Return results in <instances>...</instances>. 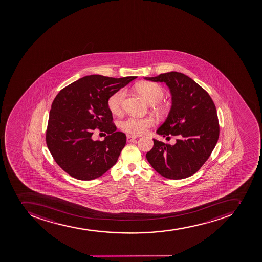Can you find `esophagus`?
I'll return each mask as SVG.
<instances>
[{
    "label": "esophagus",
    "mask_w": 262,
    "mask_h": 262,
    "mask_svg": "<svg viewBox=\"0 0 262 262\" xmlns=\"http://www.w3.org/2000/svg\"><path fill=\"white\" fill-rule=\"evenodd\" d=\"M136 139H137V137H135V136H132V135H127V137H126V140H127L128 142H132V141Z\"/></svg>",
    "instance_id": "obj_1"
}]
</instances>
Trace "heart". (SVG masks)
<instances>
[{
    "mask_svg": "<svg viewBox=\"0 0 262 262\" xmlns=\"http://www.w3.org/2000/svg\"><path fill=\"white\" fill-rule=\"evenodd\" d=\"M136 89L137 92L150 104H158L165 96L164 88L159 83L154 82H143L137 85ZM125 97V89H121L110 96L107 104L112 113H121ZM154 123L155 120L152 117L132 116L121 121V128L129 134L141 135L146 133L149 128L154 125Z\"/></svg>",
    "mask_w": 262,
    "mask_h": 262,
    "instance_id": "b5f03b06",
    "label": "heart"
}]
</instances>
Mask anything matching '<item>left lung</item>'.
<instances>
[{"instance_id":"obj_1","label":"left lung","mask_w":262,"mask_h":262,"mask_svg":"<svg viewBox=\"0 0 262 262\" xmlns=\"http://www.w3.org/2000/svg\"><path fill=\"white\" fill-rule=\"evenodd\" d=\"M150 81L164 82L171 94V111L157 133L178 137L175 145L153 139L146 159L166 179H183L196 173L215 147L220 125L215 104L205 90L182 73L146 77Z\"/></svg>"}]
</instances>
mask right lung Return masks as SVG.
<instances>
[{
    "label": "right lung",
    "instance_id": "obj_1",
    "mask_svg": "<svg viewBox=\"0 0 262 262\" xmlns=\"http://www.w3.org/2000/svg\"><path fill=\"white\" fill-rule=\"evenodd\" d=\"M137 77L84 76L61 90L52 103L46 143L57 164L79 180H93L105 173L118 160L126 142L116 132L107 101L110 96ZM108 134L94 141L96 128Z\"/></svg>",
    "mask_w": 262,
    "mask_h": 262
}]
</instances>
